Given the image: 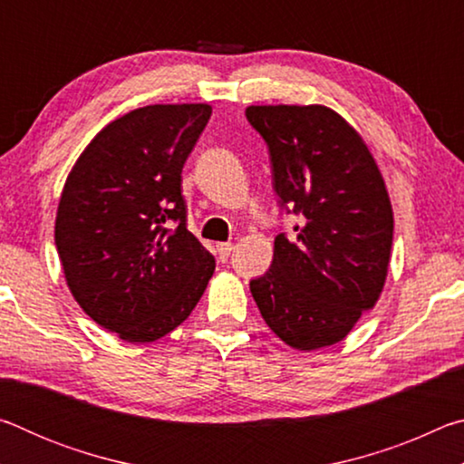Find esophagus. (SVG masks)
I'll return each mask as SVG.
<instances>
[{
  "mask_svg": "<svg viewBox=\"0 0 464 464\" xmlns=\"http://www.w3.org/2000/svg\"><path fill=\"white\" fill-rule=\"evenodd\" d=\"M217 251H218V257H221V260L225 262L227 257L231 256V251H233V243H218V246H217Z\"/></svg>",
  "mask_w": 464,
  "mask_h": 464,
  "instance_id": "esophagus-1",
  "label": "esophagus"
}]
</instances>
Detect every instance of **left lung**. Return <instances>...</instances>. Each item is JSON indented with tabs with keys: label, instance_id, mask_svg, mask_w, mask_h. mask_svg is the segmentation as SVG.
<instances>
[{
	"label": "left lung",
	"instance_id": "1",
	"mask_svg": "<svg viewBox=\"0 0 464 464\" xmlns=\"http://www.w3.org/2000/svg\"><path fill=\"white\" fill-rule=\"evenodd\" d=\"M268 145L278 204L301 217L280 233L264 276L249 282L268 327L296 350L342 342L379 301L392 246V208L362 137L332 108L249 106Z\"/></svg>",
	"mask_w": 464,
	"mask_h": 464
}]
</instances>
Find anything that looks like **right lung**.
Returning <instances> with one entry per match:
<instances>
[{
	"mask_svg": "<svg viewBox=\"0 0 464 464\" xmlns=\"http://www.w3.org/2000/svg\"><path fill=\"white\" fill-rule=\"evenodd\" d=\"M208 104L137 108L102 129L63 188L54 243L80 307L130 343L184 324L215 272L186 227L182 168Z\"/></svg>",
	"mask_w": 464,
	"mask_h": 464,
	"instance_id": "add662e5",
	"label": "right lung"
}]
</instances>
